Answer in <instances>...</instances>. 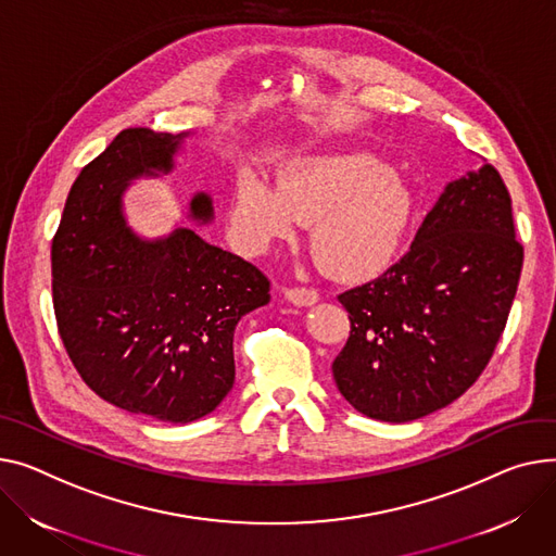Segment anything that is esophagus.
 <instances>
[{"instance_id": "34e87169", "label": "esophagus", "mask_w": 556, "mask_h": 556, "mask_svg": "<svg viewBox=\"0 0 556 556\" xmlns=\"http://www.w3.org/2000/svg\"><path fill=\"white\" fill-rule=\"evenodd\" d=\"M283 294H286V300L294 306H313L319 300L315 288H286Z\"/></svg>"}]
</instances>
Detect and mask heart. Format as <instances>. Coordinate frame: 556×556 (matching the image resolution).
Masks as SVG:
<instances>
[{
  "label": "heart",
  "instance_id": "heart-1",
  "mask_svg": "<svg viewBox=\"0 0 556 556\" xmlns=\"http://www.w3.org/2000/svg\"><path fill=\"white\" fill-rule=\"evenodd\" d=\"M414 218L404 178L374 154H315L279 169L277 185L243 172L232 190L230 226L248 254L264 252L311 220L308 243L342 281L380 275L397 256Z\"/></svg>",
  "mask_w": 556,
  "mask_h": 556
}]
</instances>
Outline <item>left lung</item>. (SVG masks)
<instances>
[{
  "mask_svg": "<svg viewBox=\"0 0 556 556\" xmlns=\"http://www.w3.org/2000/svg\"><path fill=\"white\" fill-rule=\"evenodd\" d=\"M523 268L511 199L494 165L447 185L400 262L338 294L351 332L332 362L368 418L409 422L460 397L485 371Z\"/></svg>",
  "mask_w": 556,
  "mask_h": 556,
  "instance_id": "8db88e82",
  "label": "left lung"
}]
</instances>
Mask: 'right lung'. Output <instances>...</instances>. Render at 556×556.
Instances as JSON below:
<instances>
[{
    "label": "right lung",
    "mask_w": 556,
    "mask_h": 556,
    "mask_svg": "<svg viewBox=\"0 0 556 556\" xmlns=\"http://www.w3.org/2000/svg\"><path fill=\"white\" fill-rule=\"evenodd\" d=\"M185 136L121 131L71 185L51 245L58 332L85 384L129 414L174 425L207 416L228 395L235 328L270 302L262 270L194 230L147 243L127 228V182L169 172ZM190 212L210 220V197L197 194Z\"/></svg>",
    "instance_id": "obj_1"
}]
</instances>
